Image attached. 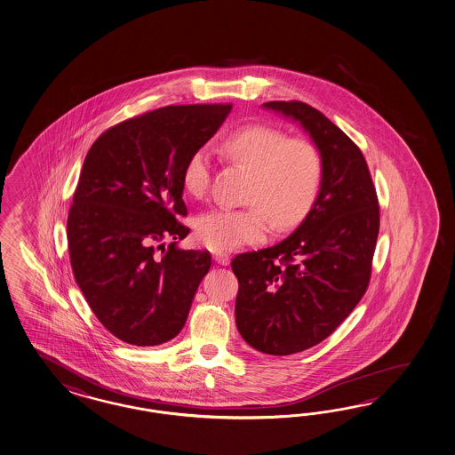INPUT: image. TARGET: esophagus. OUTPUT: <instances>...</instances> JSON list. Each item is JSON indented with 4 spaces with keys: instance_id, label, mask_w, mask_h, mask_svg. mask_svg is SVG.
<instances>
[{
    "instance_id": "obj_1",
    "label": "esophagus",
    "mask_w": 455,
    "mask_h": 455,
    "mask_svg": "<svg viewBox=\"0 0 455 455\" xmlns=\"http://www.w3.org/2000/svg\"><path fill=\"white\" fill-rule=\"evenodd\" d=\"M213 259H215L219 265L227 267V265L230 263V255H228V253H222V251H217V253H213Z\"/></svg>"
}]
</instances>
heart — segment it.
<instances>
[{
  "label": "heart",
  "instance_id": "obj_1",
  "mask_svg": "<svg viewBox=\"0 0 455 455\" xmlns=\"http://www.w3.org/2000/svg\"><path fill=\"white\" fill-rule=\"evenodd\" d=\"M233 163L251 176L244 192L250 202L240 209H213L196 220V238L212 251H230L267 238L271 220L279 230L291 228L309 213L321 188L323 163L319 148L306 138H289L267 124H248L223 140ZM212 159L207 146L188 156L182 188L204 197L211 188Z\"/></svg>",
  "mask_w": 455,
  "mask_h": 455
}]
</instances>
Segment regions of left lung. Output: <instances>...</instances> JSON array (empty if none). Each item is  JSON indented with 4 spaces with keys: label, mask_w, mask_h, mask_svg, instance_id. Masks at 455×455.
Returning a JSON list of instances; mask_svg holds the SVG:
<instances>
[{
    "label": "left lung",
    "mask_w": 455,
    "mask_h": 455,
    "mask_svg": "<svg viewBox=\"0 0 455 455\" xmlns=\"http://www.w3.org/2000/svg\"><path fill=\"white\" fill-rule=\"evenodd\" d=\"M302 124L323 163L321 192L286 240L232 259L235 321L244 342L269 355L321 344L363 298L379 232V205L360 148L304 101H267Z\"/></svg>",
    "instance_id": "left-lung-1"
}]
</instances>
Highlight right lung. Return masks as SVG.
<instances>
[{
    "label": "right lung",
    "instance_id": "add662e5",
    "mask_svg": "<svg viewBox=\"0 0 455 455\" xmlns=\"http://www.w3.org/2000/svg\"><path fill=\"white\" fill-rule=\"evenodd\" d=\"M230 110L146 111L108 128L87 153L67 217L68 256L90 309L122 342L164 344L188 321L212 258L174 242L190 232L178 219L188 215L182 169Z\"/></svg>",
    "mask_w": 455,
    "mask_h": 455
}]
</instances>
